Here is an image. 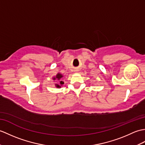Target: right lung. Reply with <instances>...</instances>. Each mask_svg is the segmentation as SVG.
Returning <instances> with one entry per match:
<instances>
[{
    "label": "right lung",
    "mask_w": 145,
    "mask_h": 145,
    "mask_svg": "<svg viewBox=\"0 0 145 145\" xmlns=\"http://www.w3.org/2000/svg\"><path fill=\"white\" fill-rule=\"evenodd\" d=\"M63 77V75L60 73H57L56 75H55L54 76L52 77L53 80L58 81L59 83H55V86L57 88H60L63 86V84H64V82H62V81L61 80H62L61 78H62Z\"/></svg>",
    "instance_id": "add662e5"
}]
</instances>
